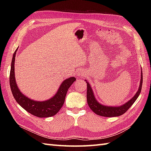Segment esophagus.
<instances>
[{
    "instance_id": "1",
    "label": "esophagus",
    "mask_w": 151,
    "mask_h": 151,
    "mask_svg": "<svg viewBox=\"0 0 151 151\" xmlns=\"http://www.w3.org/2000/svg\"><path fill=\"white\" fill-rule=\"evenodd\" d=\"M86 75V73H85V71L83 69H80L77 72V76H78L79 77L80 76H84Z\"/></svg>"
}]
</instances>
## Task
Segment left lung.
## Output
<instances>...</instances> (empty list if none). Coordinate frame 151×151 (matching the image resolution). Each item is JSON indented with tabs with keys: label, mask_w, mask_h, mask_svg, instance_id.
Here are the masks:
<instances>
[{
	"label": "left lung",
	"mask_w": 151,
	"mask_h": 151,
	"mask_svg": "<svg viewBox=\"0 0 151 151\" xmlns=\"http://www.w3.org/2000/svg\"><path fill=\"white\" fill-rule=\"evenodd\" d=\"M87 83V102L89 107L91 108V110L99 115L103 117H117L124 114L130 108L134 102L136 101L137 97H139L140 94L141 90L142 88V82H143V73L142 70L141 71V80L140 84L139 86L138 90L135 94V95L128 101L126 103L120 106H104L101 104V103L96 100L93 91L90 84H89L88 81H86Z\"/></svg>",
	"instance_id": "left-lung-1"
}]
</instances>
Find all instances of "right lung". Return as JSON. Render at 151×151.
Instances as JSON below:
<instances>
[{
	"mask_svg": "<svg viewBox=\"0 0 151 151\" xmlns=\"http://www.w3.org/2000/svg\"><path fill=\"white\" fill-rule=\"evenodd\" d=\"M18 48L13 55L9 74V84L14 97L17 103L25 110L38 117H49L56 115L62 107L68 89L76 81L75 77L65 80L60 85L55 95L49 100L36 101L24 96L19 90L15 78V58Z\"/></svg>",
	"mask_w": 151,
	"mask_h": 151,
	"instance_id": "right-lung-1",
	"label": "right lung"
}]
</instances>
